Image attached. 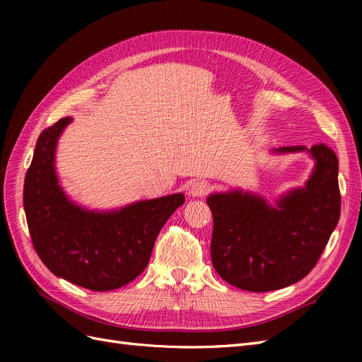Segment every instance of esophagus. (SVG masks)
<instances>
[{"instance_id":"34e87169","label":"esophagus","mask_w":362,"mask_h":362,"mask_svg":"<svg viewBox=\"0 0 362 362\" xmlns=\"http://www.w3.org/2000/svg\"><path fill=\"white\" fill-rule=\"evenodd\" d=\"M208 192H210V184L206 181H196L190 185L189 189V193L190 196H193V198H202V196H205Z\"/></svg>"}]
</instances>
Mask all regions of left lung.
<instances>
[{"instance_id":"1","label":"left lung","mask_w":362,"mask_h":362,"mask_svg":"<svg viewBox=\"0 0 362 362\" xmlns=\"http://www.w3.org/2000/svg\"><path fill=\"white\" fill-rule=\"evenodd\" d=\"M308 151L275 149L278 154ZM315 168L305 187L293 189L270 206L257 194L240 190L206 198L213 213L211 261L223 281L247 291L288 287L314 269L335 229L341 196L338 160L323 144L310 151Z\"/></svg>"}]
</instances>
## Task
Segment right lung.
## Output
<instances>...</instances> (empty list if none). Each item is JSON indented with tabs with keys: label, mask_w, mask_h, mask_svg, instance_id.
I'll use <instances>...</instances> for the list:
<instances>
[{
	"label": "right lung",
	"mask_w": 362,
	"mask_h": 362,
	"mask_svg": "<svg viewBox=\"0 0 362 362\" xmlns=\"http://www.w3.org/2000/svg\"><path fill=\"white\" fill-rule=\"evenodd\" d=\"M72 117L43 129L24 181V210L31 242L54 275L92 291H108L136 279L148 266L168 218L182 193L140 201L113 211L74 204L59 184L56 146Z\"/></svg>",
	"instance_id": "1"
}]
</instances>
